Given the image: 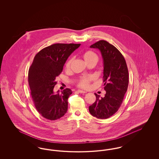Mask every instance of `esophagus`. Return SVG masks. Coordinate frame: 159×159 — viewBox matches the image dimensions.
<instances>
[{
	"label": "esophagus",
	"mask_w": 159,
	"mask_h": 159,
	"mask_svg": "<svg viewBox=\"0 0 159 159\" xmlns=\"http://www.w3.org/2000/svg\"><path fill=\"white\" fill-rule=\"evenodd\" d=\"M77 92H79V93H86V92L82 91V90H80V89H79V90H77Z\"/></svg>",
	"instance_id": "obj_1"
}]
</instances>
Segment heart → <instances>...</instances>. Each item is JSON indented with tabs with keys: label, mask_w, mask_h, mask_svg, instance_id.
<instances>
[{
	"label": "heart",
	"mask_w": 159,
	"mask_h": 159,
	"mask_svg": "<svg viewBox=\"0 0 159 159\" xmlns=\"http://www.w3.org/2000/svg\"><path fill=\"white\" fill-rule=\"evenodd\" d=\"M82 57L83 60L86 62V63L88 64L92 62L96 64V62H97L98 59L97 54L91 50H88L83 52V53H82ZM73 61V58H71L66 62L65 64L66 70L68 71L70 70ZM93 77L92 76H83L79 79L77 84L80 88L87 89L89 87L90 83L93 80Z\"/></svg>",
	"instance_id": "heart-1"
}]
</instances>
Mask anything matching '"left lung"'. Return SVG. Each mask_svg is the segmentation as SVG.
I'll use <instances>...</instances> for the list:
<instances>
[{
	"instance_id": "1",
	"label": "left lung",
	"mask_w": 159,
	"mask_h": 159,
	"mask_svg": "<svg viewBox=\"0 0 159 159\" xmlns=\"http://www.w3.org/2000/svg\"><path fill=\"white\" fill-rule=\"evenodd\" d=\"M100 51L104 62L105 97L99 98L95 93L96 101L89 106L91 115L106 119L116 113L120 107L129 84L128 69L121 52L106 40H99L90 46Z\"/></svg>"
}]
</instances>
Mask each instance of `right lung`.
Segmentation results:
<instances>
[{
  "label": "right lung",
  "mask_w": 159,
  "mask_h": 159,
  "mask_svg": "<svg viewBox=\"0 0 159 159\" xmlns=\"http://www.w3.org/2000/svg\"><path fill=\"white\" fill-rule=\"evenodd\" d=\"M80 44L55 43L40 51L34 57L29 70V83L36 109L50 120L60 119L66 113L68 98L72 93L66 88L59 93L53 92L56 78L71 53Z\"/></svg>",
  "instance_id": "1"
}]
</instances>
